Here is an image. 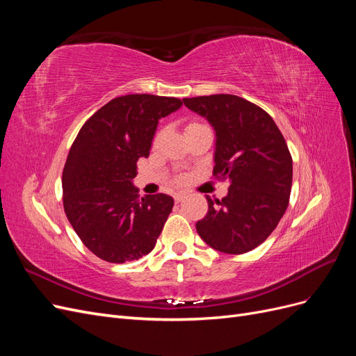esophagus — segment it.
<instances>
[{
  "label": "esophagus",
  "mask_w": 356,
  "mask_h": 356,
  "mask_svg": "<svg viewBox=\"0 0 356 356\" xmlns=\"http://www.w3.org/2000/svg\"><path fill=\"white\" fill-rule=\"evenodd\" d=\"M186 196H187V195H186V193H182V191H179V193H177V195H175L174 197H175V202H177V203H179V202H182V200H184V199H186Z\"/></svg>",
  "instance_id": "esophagus-1"
}]
</instances>
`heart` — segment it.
<instances>
[{
    "label": "heart",
    "instance_id": "heart-1",
    "mask_svg": "<svg viewBox=\"0 0 356 356\" xmlns=\"http://www.w3.org/2000/svg\"><path fill=\"white\" fill-rule=\"evenodd\" d=\"M193 124H196V123H193ZM157 139H159V138H157Z\"/></svg>",
    "mask_w": 356,
    "mask_h": 356
}]
</instances>
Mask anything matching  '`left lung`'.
<instances>
[{"instance_id":"8db88e82","label":"left lung","mask_w":356,"mask_h":356,"mask_svg":"<svg viewBox=\"0 0 356 356\" xmlns=\"http://www.w3.org/2000/svg\"><path fill=\"white\" fill-rule=\"evenodd\" d=\"M207 118L215 132L213 177L229 179L227 196L208 199V213L196 222L213 250L243 254L261 245L288 207L293 159L273 118L236 95L182 99Z\"/></svg>"}]
</instances>
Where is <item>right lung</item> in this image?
Wrapping results in <instances>:
<instances>
[{
  "instance_id": "obj_1",
  "label": "right lung",
  "mask_w": 356,
  "mask_h": 356,
  "mask_svg": "<svg viewBox=\"0 0 356 356\" xmlns=\"http://www.w3.org/2000/svg\"><path fill=\"white\" fill-rule=\"evenodd\" d=\"M177 98L126 95L83 124L62 174L63 209L81 242L102 260L124 263L153 251L174 208L163 193L139 199L136 161L148 157L161 117Z\"/></svg>"
}]
</instances>
